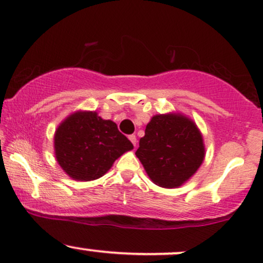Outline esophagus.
Returning a JSON list of instances; mask_svg holds the SVG:
<instances>
[{
  "mask_svg": "<svg viewBox=\"0 0 263 263\" xmlns=\"http://www.w3.org/2000/svg\"><path fill=\"white\" fill-rule=\"evenodd\" d=\"M128 140L131 141L132 144H134L135 147H136V144H137V138H136V136L135 135H129L128 136Z\"/></svg>",
  "mask_w": 263,
  "mask_h": 263,
  "instance_id": "34e87169",
  "label": "esophagus"
}]
</instances>
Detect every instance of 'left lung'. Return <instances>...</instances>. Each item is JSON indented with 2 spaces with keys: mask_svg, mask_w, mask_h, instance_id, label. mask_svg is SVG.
I'll return each mask as SVG.
<instances>
[{
  "mask_svg": "<svg viewBox=\"0 0 263 263\" xmlns=\"http://www.w3.org/2000/svg\"><path fill=\"white\" fill-rule=\"evenodd\" d=\"M136 156L154 183L178 187L203 162V141L195 123L185 116L157 115L145 127Z\"/></svg>",
  "mask_w": 263,
  "mask_h": 263,
  "instance_id": "left-lung-1",
  "label": "left lung"
}]
</instances>
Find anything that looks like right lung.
Listing matches in <instances>:
<instances>
[{"mask_svg":"<svg viewBox=\"0 0 263 263\" xmlns=\"http://www.w3.org/2000/svg\"><path fill=\"white\" fill-rule=\"evenodd\" d=\"M132 148L134 144L119 131L115 122L91 111L71 115L55 135L59 164L72 179L80 181L99 179L121 154Z\"/></svg>","mask_w":263,"mask_h":263,"instance_id":"right-lung-1","label":"right lung"}]
</instances>
